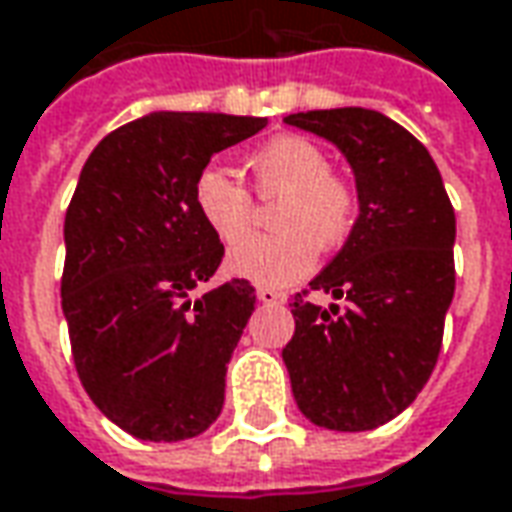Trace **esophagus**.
<instances>
[{
  "label": "esophagus",
  "instance_id": "1",
  "mask_svg": "<svg viewBox=\"0 0 512 512\" xmlns=\"http://www.w3.org/2000/svg\"><path fill=\"white\" fill-rule=\"evenodd\" d=\"M256 298H259L262 304H281V301H284V296H281L279 290H273V287H259V290H256Z\"/></svg>",
  "mask_w": 512,
  "mask_h": 512
}]
</instances>
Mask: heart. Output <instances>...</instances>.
<instances>
[{
  "instance_id": "heart-1",
  "label": "heart",
  "mask_w": 512,
  "mask_h": 512,
  "mask_svg": "<svg viewBox=\"0 0 512 512\" xmlns=\"http://www.w3.org/2000/svg\"><path fill=\"white\" fill-rule=\"evenodd\" d=\"M262 197H281L273 216L279 233L239 245L253 225V202L228 168L205 166L194 180V211L222 245H239L228 256V270L239 279L284 287L304 279L324 250L344 245L355 228V188L329 171L321 146L298 135H281L250 157Z\"/></svg>"
}]
</instances>
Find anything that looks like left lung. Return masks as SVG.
<instances>
[{
  "label": "left lung",
  "instance_id": "8db88e82",
  "mask_svg": "<svg viewBox=\"0 0 512 512\" xmlns=\"http://www.w3.org/2000/svg\"><path fill=\"white\" fill-rule=\"evenodd\" d=\"M284 123L344 154L358 219L310 281L341 304L318 307L298 293L281 358L310 423L372 431L406 411L434 372L454 301V208L428 149L383 112L312 109Z\"/></svg>",
  "mask_w": 512,
  "mask_h": 512
}]
</instances>
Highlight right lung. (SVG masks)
<instances>
[{
	"mask_svg": "<svg viewBox=\"0 0 512 512\" xmlns=\"http://www.w3.org/2000/svg\"><path fill=\"white\" fill-rule=\"evenodd\" d=\"M264 126L222 112H149L106 135L81 168L64 219L61 310L92 403L137 440L200 437L222 411L256 293L233 279L194 298L225 248L191 191L216 152Z\"/></svg>",
	"mask_w": 512,
	"mask_h": 512,
	"instance_id": "add662e5",
	"label": "right lung"
}]
</instances>
